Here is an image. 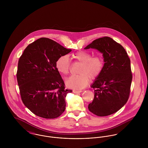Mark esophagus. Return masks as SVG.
<instances>
[{
    "mask_svg": "<svg viewBox=\"0 0 148 148\" xmlns=\"http://www.w3.org/2000/svg\"><path fill=\"white\" fill-rule=\"evenodd\" d=\"M73 92L75 93H79L82 92V90H73Z\"/></svg>",
    "mask_w": 148,
    "mask_h": 148,
    "instance_id": "34e87169",
    "label": "esophagus"
}]
</instances>
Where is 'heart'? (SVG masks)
Segmentation results:
<instances>
[{"mask_svg":"<svg viewBox=\"0 0 148 148\" xmlns=\"http://www.w3.org/2000/svg\"><path fill=\"white\" fill-rule=\"evenodd\" d=\"M72 58L76 63L81 64L79 70L80 75L70 76L65 81V85L68 88L81 90L88 85L89 78L95 79L101 74L104 68V60L101 56L92 57L90 53L85 51L74 53ZM70 68V62L66 55L60 56L56 62V68L61 75H68Z\"/></svg>","mask_w":148,"mask_h":148,"instance_id":"b5f03b06","label":"heart"}]
</instances>
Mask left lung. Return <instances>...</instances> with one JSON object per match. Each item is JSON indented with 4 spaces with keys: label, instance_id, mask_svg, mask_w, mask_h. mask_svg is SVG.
<instances>
[{
    "label": "left lung",
    "instance_id": "8db88e82",
    "mask_svg": "<svg viewBox=\"0 0 148 148\" xmlns=\"http://www.w3.org/2000/svg\"><path fill=\"white\" fill-rule=\"evenodd\" d=\"M89 48L103 54L104 64L101 74L90 86L95 96L88 109L98 116H109L128 100L132 80L130 60L124 47L109 37L96 39L84 48Z\"/></svg>",
    "mask_w": 148,
    "mask_h": 148
}]
</instances>
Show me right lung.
I'll use <instances>...</instances> for the list:
<instances>
[{"label": "right lung", "mask_w": 148, "mask_h": 148, "mask_svg": "<svg viewBox=\"0 0 148 148\" xmlns=\"http://www.w3.org/2000/svg\"><path fill=\"white\" fill-rule=\"evenodd\" d=\"M71 51L46 38L24 49L18 62L17 80L23 104L35 115L51 119L64 112L66 96L72 90L65 89L56 62Z\"/></svg>", "instance_id": "right-lung-1"}]
</instances>
